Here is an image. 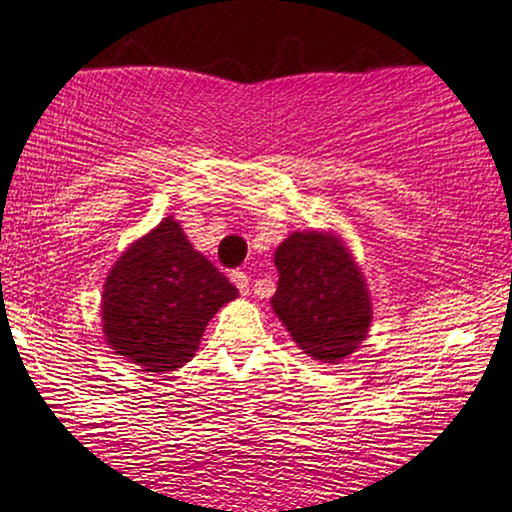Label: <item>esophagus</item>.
I'll return each instance as SVG.
<instances>
[{"mask_svg": "<svg viewBox=\"0 0 512 512\" xmlns=\"http://www.w3.org/2000/svg\"><path fill=\"white\" fill-rule=\"evenodd\" d=\"M231 281H234V286H236L238 290H241L243 295L250 293V276L245 274V271H241V269L231 271Z\"/></svg>", "mask_w": 512, "mask_h": 512, "instance_id": "esophagus-1", "label": "esophagus"}]
</instances>
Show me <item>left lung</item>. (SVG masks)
Masks as SVG:
<instances>
[{"mask_svg": "<svg viewBox=\"0 0 512 512\" xmlns=\"http://www.w3.org/2000/svg\"><path fill=\"white\" fill-rule=\"evenodd\" d=\"M278 286L271 307L304 354L338 364L361 345L371 323L364 278L338 238L293 234L274 255Z\"/></svg>", "mask_w": 512, "mask_h": 512, "instance_id": "8db88e82", "label": "left lung"}]
</instances>
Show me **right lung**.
Returning <instances> with one entry per match:
<instances>
[{
  "label": "right lung",
  "instance_id": "1",
  "mask_svg": "<svg viewBox=\"0 0 512 512\" xmlns=\"http://www.w3.org/2000/svg\"><path fill=\"white\" fill-rule=\"evenodd\" d=\"M238 290L167 217L120 257L103 286V333L115 354L160 373L191 361L205 326Z\"/></svg>",
  "mask_w": 512,
  "mask_h": 512
}]
</instances>
